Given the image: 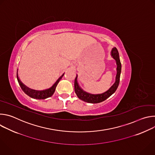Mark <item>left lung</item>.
Here are the masks:
<instances>
[{
  "instance_id": "1",
  "label": "left lung",
  "mask_w": 155,
  "mask_h": 155,
  "mask_svg": "<svg viewBox=\"0 0 155 155\" xmlns=\"http://www.w3.org/2000/svg\"><path fill=\"white\" fill-rule=\"evenodd\" d=\"M111 54H112V56L115 59L117 62V74L116 80L115 83L110 87V88L108 91H107L106 92L102 94H91L83 91L77 83V75L74 81V89H75V92L77 96L80 99L89 103H93V104L99 103L107 99L108 97H109L110 96L115 92L120 83V74L121 71V64L120 60L119 53L117 48L115 47L112 49Z\"/></svg>"
}]
</instances>
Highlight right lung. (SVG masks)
<instances>
[{
  "instance_id": "obj_1",
  "label": "right lung",
  "mask_w": 155,
  "mask_h": 155,
  "mask_svg": "<svg viewBox=\"0 0 155 155\" xmlns=\"http://www.w3.org/2000/svg\"><path fill=\"white\" fill-rule=\"evenodd\" d=\"M64 74L62 75H61L58 79V80L56 81V83L50 88H49V89L46 90H43V91H35V90H31L28 87H26L25 85H24L19 79V77L18 75V70H17V80H18V81L19 83L20 87H21L22 90H23L28 96H29V97H31L32 98L36 99H45L46 98L51 97L53 94V93L55 91L56 87L58 83L61 80V79L63 77Z\"/></svg>"
}]
</instances>
